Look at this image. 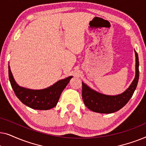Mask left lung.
Returning a JSON list of instances; mask_svg holds the SVG:
<instances>
[{"instance_id":"1","label":"left lung","mask_w":146,"mask_h":146,"mask_svg":"<svg viewBox=\"0 0 146 146\" xmlns=\"http://www.w3.org/2000/svg\"><path fill=\"white\" fill-rule=\"evenodd\" d=\"M135 54V76L132 82L125 92L115 96L105 95L91 89L82 82L83 101L88 108L94 112L101 113H111L117 111L128 102L133 96L139 80V60L138 55Z\"/></svg>"}]
</instances>
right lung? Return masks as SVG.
Wrapping results in <instances>:
<instances>
[{
	"instance_id": "obj_1",
	"label": "right lung",
	"mask_w": 146,
	"mask_h": 146,
	"mask_svg": "<svg viewBox=\"0 0 146 146\" xmlns=\"http://www.w3.org/2000/svg\"><path fill=\"white\" fill-rule=\"evenodd\" d=\"M9 76L11 86L18 98L33 109L46 110L56 106L61 93L72 76L58 81L54 84L42 90H31L21 87L14 79L9 66Z\"/></svg>"
}]
</instances>
